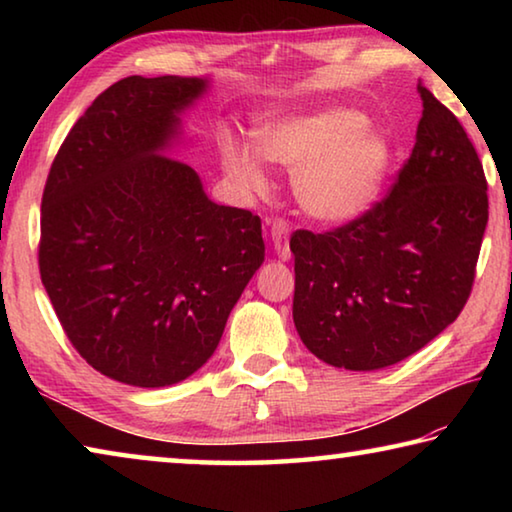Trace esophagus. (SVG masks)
Returning <instances> with one entry per match:
<instances>
[{
  "label": "esophagus",
  "mask_w": 512,
  "mask_h": 512,
  "mask_svg": "<svg viewBox=\"0 0 512 512\" xmlns=\"http://www.w3.org/2000/svg\"><path fill=\"white\" fill-rule=\"evenodd\" d=\"M289 235H291V225L289 221L284 219H275L271 225V241H273V248L275 253L280 259H287L291 257V250H289Z\"/></svg>",
  "instance_id": "34e87169"
}]
</instances>
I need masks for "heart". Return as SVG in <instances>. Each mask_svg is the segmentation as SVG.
I'll return each mask as SVG.
<instances>
[{
  "mask_svg": "<svg viewBox=\"0 0 512 512\" xmlns=\"http://www.w3.org/2000/svg\"><path fill=\"white\" fill-rule=\"evenodd\" d=\"M266 160L293 176L302 210L325 223L352 221L377 201L393 164V144L368 126L363 112L327 106L307 115L273 121L257 135ZM225 171L248 192H262L266 173L259 155L232 137L219 144Z\"/></svg>",
  "mask_w": 512,
  "mask_h": 512,
  "instance_id": "1",
  "label": "heart"
}]
</instances>
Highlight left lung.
<instances>
[{"label":"left lung","instance_id":"left-lung-1","mask_svg":"<svg viewBox=\"0 0 512 512\" xmlns=\"http://www.w3.org/2000/svg\"><path fill=\"white\" fill-rule=\"evenodd\" d=\"M418 92L415 146L388 194L341 228L291 235L293 323L329 366H393L452 325L470 298L488 183L461 121L422 83Z\"/></svg>","mask_w":512,"mask_h":512}]
</instances>
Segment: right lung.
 Masks as SVG:
<instances>
[{
  "mask_svg": "<svg viewBox=\"0 0 512 512\" xmlns=\"http://www.w3.org/2000/svg\"><path fill=\"white\" fill-rule=\"evenodd\" d=\"M205 79L128 76L58 149L42 194L38 264L67 339L94 370L171 386L212 357L264 262L259 216L216 205L171 155Z\"/></svg>",
  "mask_w": 512,
  "mask_h": 512,
  "instance_id": "1",
  "label": "right lung"
}]
</instances>
